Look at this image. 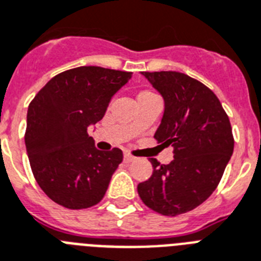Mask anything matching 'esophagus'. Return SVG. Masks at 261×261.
I'll return each instance as SVG.
<instances>
[{
  "mask_svg": "<svg viewBox=\"0 0 261 261\" xmlns=\"http://www.w3.org/2000/svg\"><path fill=\"white\" fill-rule=\"evenodd\" d=\"M134 160H135L134 156L130 155V154H124V155H123V161H124V162H127V164H128V162H133Z\"/></svg>",
  "mask_w": 261,
  "mask_h": 261,
  "instance_id": "34e87169",
  "label": "esophagus"
}]
</instances>
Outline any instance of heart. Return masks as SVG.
Listing matches in <instances>:
<instances>
[{"label": "heart", "instance_id": "b5f03b06", "mask_svg": "<svg viewBox=\"0 0 261 261\" xmlns=\"http://www.w3.org/2000/svg\"><path fill=\"white\" fill-rule=\"evenodd\" d=\"M149 94H151V92H147V91H143V92H141V94H139V95H149Z\"/></svg>", "mask_w": 261, "mask_h": 261}]
</instances>
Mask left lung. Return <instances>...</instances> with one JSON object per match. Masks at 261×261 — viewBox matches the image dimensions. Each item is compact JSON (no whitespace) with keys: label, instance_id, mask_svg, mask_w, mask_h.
I'll return each mask as SVG.
<instances>
[{"label":"left lung","instance_id":"obj_1","mask_svg":"<svg viewBox=\"0 0 261 261\" xmlns=\"http://www.w3.org/2000/svg\"><path fill=\"white\" fill-rule=\"evenodd\" d=\"M165 101L154 138L174 147V160L151 158L152 174L138 185L146 206L164 216L193 211L215 192L233 152L229 118L205 84L175 71L142 72Z\"/></svg>","mask_w":261,"mask_h":261}]
</instances>
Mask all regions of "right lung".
<instances>
[{
  "mask_svg": "<svg viewBox=\"0 0 261 261\" xmlns=\"http://www.w3.org/2000/svg\"><path fill=\"white\" fill-rule=\"evenodd\" d=\"M133 72L77 67L46 83L28 107L25 146L32 171L50 200L68 209L100 202L123 160L100 151L87 128L105 116L111 97Z\"/></svg>",
  "mask_w": 261,
  "mask_h": 261,
  "instance_id": "add662e5",
  "label": "right lung"
}]
</instances>
